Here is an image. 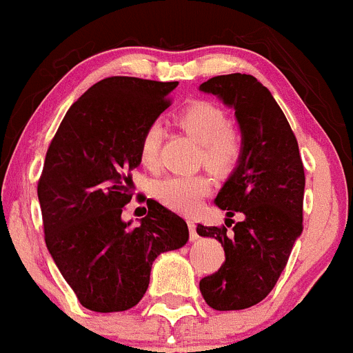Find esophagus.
Listing matches in <instances>:
<instances>
[{"label": "esophagus", "instance_id": "34e87169", "mask_svg": "<svg viewBox=\"0 0 353 353\" xmlns=\"http://www.w3.org/2000/svg\"><path fill=\"white\" fill-rule=\"evenodd\" d=\"M188 228H190V239H192V241L199 239V234H196V225H195V221L190 220V221H188Z\"/></svg>", "mask_w": 353, "mask_h": 353}]
</instances>
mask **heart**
<instances>
[{"mask_svg": "<svg viewBox=\"0 0 353 353\" xmlns=\"http://www.w3.org/2000/svg\"><path fill=\"white\" fill-rule=\"evenodd\" d=\"M177 125L202 144L204 160L214 170H228L237 163L243 153V139L232 128L228 116L212 101H193L177 114ZM160 126L149 125L139 141V161L145 169L158 165L160 151ZM212 179L205 174L195 176H167L154 184V195L161 204L179 212H193L200 202L211 193Z\"/></svg>", "mask_w": 353, "mask_h": 353, "instance_id": "heart-1", "label": "heart"}]
</instances>
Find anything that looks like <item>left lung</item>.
I'll return each instance as SVG.
<instances>
[{
    "label": "left lung",
    "instance_id": "left-lung-1",
    "mask_svg": "<svg viewBox=\"0 0 353 353\" xmlns=\"http://www.w3.org/2000/svg\"><path fill=\"white\" fill-rule=\"evenodd\" d=\"M200 90L234 107L243 133L239 165L216 196L227 221L196 225L199 236L214 237L225 250L223 265L200 279V292L212 310H246L271 294L303 232V160L283 110L253 75H218ZM237 212L243 221L236 224Z\"/></svg>",
    "mask_w": 353,
    "mask_h": 353
}]
</instances>
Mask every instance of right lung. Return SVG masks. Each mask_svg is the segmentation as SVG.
Listing matches in <instances>:
<instances>
[{
    "mask_svg": "<svg viewBox=\"0 0 353 353\" xmlns=\"http://www.w3.org/2000/svg\"><path fill=\"white\" fill-rule=\"evenodd\" d=\"M177 82L107 77L63 117L38 179L43 237L84 307L116 313L144 297L154 259L188 241V225L148 199L141 225L125 223L139 141L170 105Z\"/></svg>",
    "mask_w": 353,
    "mask_h": 353,
    "instance_id": "add662e5",
    "label": "right lung"
}]
</instances>
